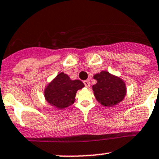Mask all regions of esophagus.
Listing matches in <instances>:
<instances>
[{
	"mask_svg": "<svg viewBox=\"0 0 159 159\" xmlns=\"http://www.w3.org/2000/svg\"><path fill=\"white\" fill-rule=\"evenodd\" d=\"M84 86H85L86 88H89L90 87V82L89 81H87V80L84 81Z\"/></svg>",
	"mask_w": 159,
	"mask_h": 159,
	"instance_id": "esophagus-1",
	"label": "esophagus"
}]
</instances>
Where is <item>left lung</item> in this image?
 <instances>
[{"label":"left lung","mask_w":159,"mask_h":159,"mask_svg":"<svg viewBox=\"0 0 159 159\" xmlns=\"http://www.w3.org/2000/svg\"><path fill=\"white\" fill-rule=\"evenodd\" d=\"M97 83L92 86L96 99L102 105L111 107L124 99L126 87L120 78L111 75L108 71H102L94 76Z\"/></svg>","instance_id":"1"}]
</instances>
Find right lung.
I'll return each instance as SVG.
<instances>
[{
  "label": "right lung",
  "mask_w": 159,
  "mask_h": 159,
  "mask_svg": "<svg viewBox=\"0 0 159 159\" xmlns=\"http://www.w3.org/2000/svg\"><path fill=\"white\" fill-rule=\"evenodd\" d=\"M84 86L80 80L72 81L67 75L60 73L47 86L44 96L50 105L61 109L75 102L77 91Z\"/></svg>",
  "instance_id": "obj_1"
}]
</instances>
